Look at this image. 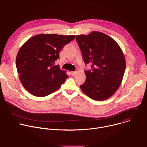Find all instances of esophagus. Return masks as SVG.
Wrapping results in <instances>:
<instances>
[{"mask_svg": "<svg viewBox=\"0 0 147 147\" xmlns=\"http://www.w3.org/2000/svg\"><path fill=\"white\" fill-rule=\"evenodd\" d=\"M71 75H72L73 76H74L76 75V71H71Z\"/></svg>", "mask_w": 147, "mask_h": 147, "instance_id": "obj_1", "label": "esophagus"}]
</instances>
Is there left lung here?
<instances>
[{
    "label": "left lung",
    "instance_id": "1",
    "mask_svg": "<svg viewBox=\"0 0 147 147\" xmlns=\"http://www.w3.org/2000/svg\"><path fill=\"white\" fill-rule=\"evenodd\" d=\"M82 59L91 70L84 71L86 80L80 86L90 98L104 100L119 88L125 69L124 54L116 42L102 32L92 31L76 36Z\"/></svg>",
    "mask_w": 147,
    "mask_h": 147
}]
</instances>
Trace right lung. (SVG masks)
Listing matches in <instances>:
<instances>
[{"label": "right lung", "mask_w": 147, "mask_h": 147, "mask_svg": "<svg viewBox=\"0 0 147 147\" xmlns=\"http://www.w3.org/2000/svg\"><path fill=\"white\" fill-rule=\"evenodd\" d=\"M76 35L41 34L30 38L20 48L16 67L21 83L34 96L44 97L58 90L69 77L55 61L59 52Z\"/></svg>", "instance_id": "right-lung-1"}]
</instances>
